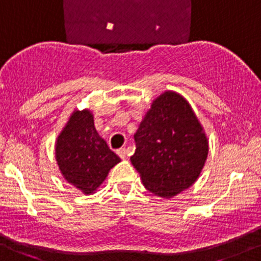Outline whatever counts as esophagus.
<instances>
[{
	"label": "esophagus",
	"mask_w": 261,
	"mask_h": 261,
	"mask_svg": "<svg viewBox=\"0 0 261 261\" xmlns=\"http://www.w3.org/2000/svg\"><path fill=\"white\" fill-rule=\"evenodd\" d=\"M117 153H118V155L122 158V160H125V158H127V155H128V152H127V149H125V148L118 149Z\"/></svg>",
	"instance_id": "esophagus-1"
}]
</instances>
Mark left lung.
I'll return each mask as SVG.
<instances>
[{"instance_id": "8db88e82", "label": "left lung", "mask_w": 261, "mask_h": 261, "mask_svg": "<svg viewBox=\"0 0 261 261\" xmlns=\"http://www.w3.org/2000/svg\"><path fill=\"white\" fill-rule=\"evenodd\" d=\"M132 165L153 195L170 198L189 189L200 176L208 143L201 123L186 99L166 91L152 107L134 134Z\"/></svg>"}]
</instances>
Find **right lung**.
Segmentation results:
<instances>
[{
  "mask_svg": "<svg viewBox=\"0 0 261 261\" xmlns=\"http://www.w3.org/2000/svg\"><path fill=\"white\" fill-rule=\"evenodd\" d=\"M55 155L64 178L85 195L98 189L120 158L98 134L89 111H75L59 134Z\"/></svg>",
  "mask_w": 261,
  "mask_h": 261,
  "instance_id": "1",
  "label": "right lung"
}]
</instances>
